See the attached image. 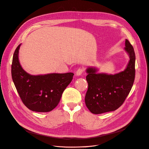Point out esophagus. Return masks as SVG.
<instances>
[{
	"instance_id": "esophagus-1",
	"label": "esophagus",
	"mask_w": 149,
	"mask_h": 149,
	"mask_svg": "<svg viewBox=\"0 0 149 149\" xmlns=\"http://www.w3.org/2000/svg\"><path fill=\"white\" fill-rule=\"evenodd\" d=\"M84 71V68H79L76 71V75L78 76V75H81Z\"/></svg>"
}]
</instances>
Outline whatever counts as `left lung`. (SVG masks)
I'll return each instance as SVG.
<instances>
[{"label": "left lung", "mask_w": 149, "mask_h": 149, "mask_svg": "<svg viewBox=\"0 0 149 149\" xmlns=\"http://www.w3.org/2000/svg\"><path fill=\"white\" fill-rule=\"evenodd\" d=\"M125 50L130 56L127 68L115 75L96 74L95 68L87 70L88 90L85 103L94 114H100L116 110L123 104L130 93L135 79L136 55L134 48L127 39Z\"/></svg>", "instance_id": "1"}]
</instances>
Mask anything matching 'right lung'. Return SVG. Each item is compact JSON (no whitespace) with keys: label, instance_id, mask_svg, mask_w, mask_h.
<instances>
[{"label":"right lung","instance_id":"add662e5","mask_svg":"<svg viewBox=\"0 0 149 149\" xmlns=\"http://www.w3.org/2000/svg\"><path fill=\"white\" fill-rule=\"evenodd\" d=\"M17 47L11 66L12 80L24 105L32 111L48 112L59 104L62 94L70 84L74 74H50L31 75L22 68L18 60Z\"/></svg>","mask_w":149,"mask_h":149}]
</instances>
